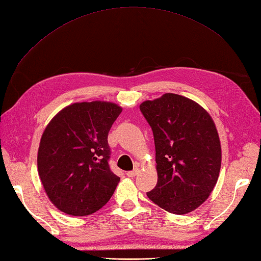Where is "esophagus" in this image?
<instances>
[{"label": "esophagus", "mask_w": 261, "mask_h": 261, "mask_svg": "<svg viewBox=\"0 0 261 261\" xmlns=\"http://www.w3.org/2000/svg\"><path fill=\"white\" fill-rule=\"evenodd\" d=\"M138 173H139V169H135L133 171H128L127 173H126V175H127L128 177H135Z\"/></svg>", "instance_id": "34e87169"}]
</instances>
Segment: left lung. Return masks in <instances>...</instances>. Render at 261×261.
<instances>
[{
  "label": "left lung",
  "mask_w": 261,
  "mask_h": 261,
  "mask_svg": "<svg viewBox=\"0 0 261 261\" xmlns=\"http://www.w3.org/2000/svg\"><path fill=\"white\" fill-rule=\"evenodd\" d=\"M153 133L158 183L147 193L160 208L186 215L215 188L221 168V145L209 113L175 93L140 105Z\"/></svg>",
  "instance_id": "obj_1"
}]
</instances>
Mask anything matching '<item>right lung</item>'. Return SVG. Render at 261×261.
<instances>
[{"label":"right lung","mask_w":261,"mask_h":261,"mask_svg":"<svg viewBox=\"0 0 261 261\" xmlns=\"http://www.w3.org/2000/svg\"><path fill=\"white\" fill-rule=\"evenodd\" d=\"M122 108L92 101L64 108L46 126L38 150V173L52 203L85 217L111 198L120 177L110 169L108 135Z\"/></svg>","instance_id":"1"}]
</instances>
